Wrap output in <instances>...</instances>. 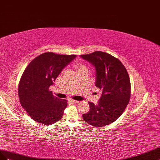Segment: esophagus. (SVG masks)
<instances>
[{
	"mask_svg": "<svg viewBox=\"0 0 160 160\" xmlns=\"http://www.w3.org/2000/svg\"><path fill=\"white\" fill-rule=\"evenodd\" d=\"M79 101H77V100H72V99H70L69 100V102L71 103V104H75V103H78Z\"/></svg>",
	"mask_w": 160,
	"mask_h": 160,
	"instance_id": "1",
	"label": "esophagus"
}]
</instances>
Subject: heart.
<instances>
[{
    "label": "heart",
    "instance_id": "heart-1",
    "mask_svg": "<svg viewBox=\"0 0 160 160\" xmlns=\"http://www.w3.org/2000/svg\"><path fill=\"white\" fill-rule=\"evenodd\" d=\"M84 70H88V68L86 64H84V63H80V64L78 65V72Z\"/></svg>",
    "mask_w": 160,
    "mask_h": 160
}]
</instances>
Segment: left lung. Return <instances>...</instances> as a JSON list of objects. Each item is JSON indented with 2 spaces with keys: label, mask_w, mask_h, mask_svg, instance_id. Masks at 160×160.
Listing matches in <instances>:
<instances>
[{
  "label": "left lung",
  "mask_w": 160,
  "mask_h": 160,
  "mask_svg": "<svg viewBox=\"0 0 160 160\" xmlns=\"http://www.w3.org/2000/svg\"><path fill=\"white\" fill-rule=\"evenodd\" d=\"M80 56L95 66V85L102 90L98 104L89 102L90 111L82 117L94 127L108 125L122 115L129 104L131 90L128 72L118 58L108 53L97 51Z\"/></svg>",
  "instance_id": "obj_1"
}]
</instances>
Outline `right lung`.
Listing matches in <instances>:
<instances>
[{
	"mask_svg": "<svg viewBox=\"0 0 160 160\" xmlns=\"http://www.w3.org/2000/svg\"><path fill=\"white\" fill-rule=\"evenodd\" d=\"M76 56L45 52L27 66L19 81L18 93L21 106L32 119L45 125L61 119L67 100L55 97L49 88L63 68Z\"/></svg>",
	"mask_w": 160,
	"mask_h": 160,
	"instance_id": "obj_1",
	"label": "right lung"
}]
</instances>
